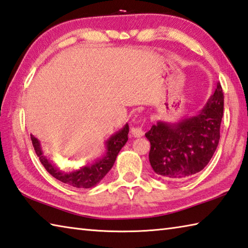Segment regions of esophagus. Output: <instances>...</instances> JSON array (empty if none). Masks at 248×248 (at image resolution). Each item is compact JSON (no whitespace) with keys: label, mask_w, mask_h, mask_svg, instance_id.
Wrapping results in <instances>:
<instances>
[{"label":"esophagus","mask_w":248,"mask_h":248,"mask_svg":"<svg viewBox=\"0 0 248 248\" xmlns=\"http://www.w3.org/2000/svg\"><path fill=\"white\" fill-rule=\"evenodd\" d=\"M130 133H132V135L134 137H142L143 136V129H142V126H137V127H133L132 129H130Z\"/></svg>","instance_id":"34e87169"}]
</instances>
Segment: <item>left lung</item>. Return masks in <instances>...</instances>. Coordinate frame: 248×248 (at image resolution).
Instances as JSON below:
<instances>
[{
    "instance_id": "8db88e82",
    "label": "left lung",
    "mask_w": 248,
    "mask_h": 248,
    "mask_svg": "<svg viewBox=\"0 0 248 248\" xmlns=\"http://www.w3.org/2000/svg\"><path fill=\"white\" fill-rule=\"evenodd\" d=\"M223 93L220 83L207 104L192 118L179 123L157 122L146 133L151 148L149 161L166 180H186L206 166L220 139Z\"/></svg>"
}]
</instances>
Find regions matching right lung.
I'll return each mask as SVG.
<instances>
[{"label": "right lung", "mask_w": 248, "mask_h": 248, "mask_svg": "<svg viewBox=\"0 0 248 248\" xmlns=\"http://www.w3.org/2000/svg\"><path fill=\"white\" fill-rule=\"evenodd\" d=\"M128 124H126L122 129L119 130V132L115 133L114 135H112V136L106 141L107 152L105 154V156H102L100 160L96 161L94 164L86 165L78 168V170H73L71 171L60 170L59 168L56 167L53 163L47 160V157L44 155L43 151H42L41 149L40 141L33 136V135H31V140L32 144H33L34 147L36 155L39 156L42 165L45 167V170H47L54 178L63 182V184L74 186V188L88 189L96 186L98 182L108 174V171L114 164L116 155H118L121 149L124 147V144L128 140Z\"/></svg>", "instance_id": "add662e5"}]
</instances>
